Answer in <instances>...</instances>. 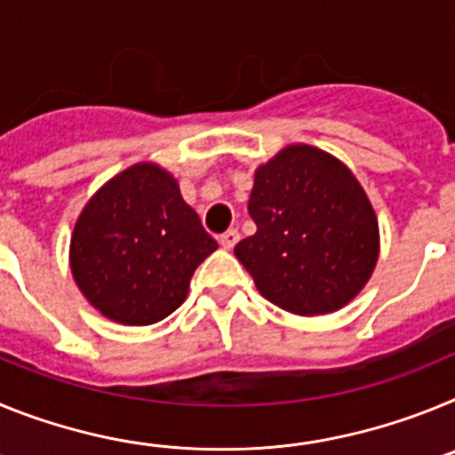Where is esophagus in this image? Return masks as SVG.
<instances>
[{"label":"esophagus","instance_id":"1","mask_svg":"<svg viewBox=\"0 0 455 455\" xmlns=\"http://www.w3.org/2000/svg\"><path fill=\"white\" fill-rule=\"evenodd\" d=\"M219 241H220V246H223L225 251H232V248L236 246V241H239V232H236V230L223 232Z\"/></svg>","mask_w":455,"mask_h":455}]
</instances>
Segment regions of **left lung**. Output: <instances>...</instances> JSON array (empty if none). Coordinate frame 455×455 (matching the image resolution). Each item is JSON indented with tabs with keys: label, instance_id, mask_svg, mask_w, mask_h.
Wrapping results in <instances>:
<instances>
[{
	"label": "left lung",
	"instance_id": "obj_1",
	"mask_svg": "<svg viewBox=\"0 0 455 455\" xmlns=\"http://www.w3.org/2000/svg\"><path fill=\"white\" fill-rule=\"evenodd\" d=\"M248 214L257 232L235 255L257 291L291 315H331L369 283L380 252L373 204L351 168L293 143L257 166Z\"/></svg>",
	"mask_w": 455,
	"mask_h": 455
}]
</instances>
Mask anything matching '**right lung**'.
I'll return each mask as SVG.
<instances>
[{"instance_id": "1", "label": "right lung", "mask_w": 455, "mask_h": 455, "mask_svg": "<svg viewBox=\"0 0 455 455\" xmlns=\"http://www.w3.org/2000/svg\"><path fill=\"white\" fill-rule=\"evenodd\" d=\"M219 248L166 168L140 162L104 182L70 239L84 299L123 325L166 319L187 300L193 271Z\"/></svg>"}]
</instances>
